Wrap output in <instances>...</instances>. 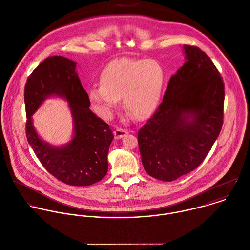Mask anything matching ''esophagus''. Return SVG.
<instances>
[{"label": "esophagus", "mask_w": 250, "mask_h": 250, "mask_svg": "<svg viewBox=\"0 0 250 250\" xmlns=\"http://www.w3.org/2000/svg\"><path fill=\"white\" fill-rule=\"evenodd\" d=\"M114 137L116 138V139H121V138H123L125 135H127L129 132L127 131V130H125V129H121V128H115V130H114Z\"/></svg>", "instance_id": "1"}]
</instances>
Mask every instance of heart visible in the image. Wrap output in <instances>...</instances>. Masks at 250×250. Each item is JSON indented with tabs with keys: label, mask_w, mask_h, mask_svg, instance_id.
Instances as JSON below:
<instances>
[{
	"label": "heart",
	"mask_w": 250,
	"mask_h": 250,
	"mask_svg": "<svg viewBox=\"0 0 250 250\" xmlns=\"http://www.w3.org/2000/svg\"><path fill=\"white\" fill-rule=\"evenodd\" d=\"M164 82L165 71L157 61L122 58L106 64L100 76L101 85L91 87L88 97L102 117H111L122 98L126 111L143 120L157 108Z\"/></svg>",
	"instance_id": "1"
}]
</instances>
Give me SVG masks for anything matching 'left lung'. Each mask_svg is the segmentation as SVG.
<instances>
[{
  "instance_id": "8db88e82",
  "label": "left lung",
  "mask_w": 250,
  "mask_h": 250,
  "mask_svg": "<svg viewBox=\"0 0 250 250\" xmlns=\"http://www.w3.org/2000/svg\"><path fill=\"white\" fill-rule=\"evenodd\" d=\"M186 62L168 83L163 101L138 132L146 172L171 182L197 168L223 125L225 87L199 48L184 45Z\"/></svg>"
}]
</instances>
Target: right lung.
<instances>
[{
    "instance_id": "add662e5",
    "label": "right lung",
    "mask_w": 250,
    "mask_h": 250,
    "mask_svg": "<svg viewBox=\"0 0 250 250\" xmlns=\"http://www.w3.org/2000/svg\"><path fill=\"white\" fill-rule=\"evenodd\" d=\"M65 98L74 120V138L65 146L54 147L41 140L32 115L49 96ZM26 137L45 169L70 186H90L107 173V153L113 140L108 124L90 107L87 92L76 72V62L64 57L47 58L30 74L24 89Z\"/></svg>"
}]
</instances>
